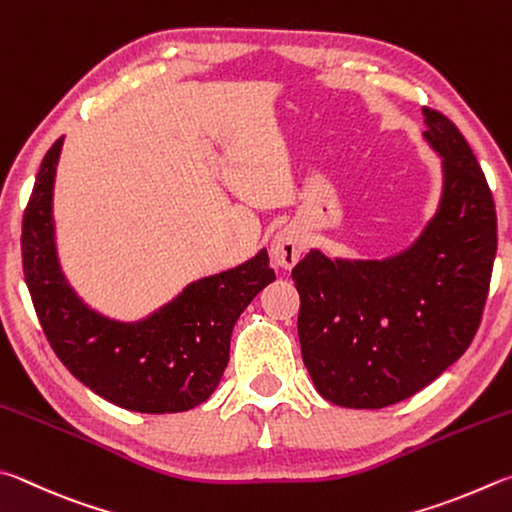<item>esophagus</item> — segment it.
<instances>
[{"label":"esophagus","instance_id":"esophagus-1","mask_svg":"<svg viewBox=\"0 0 512 512\" xmlns=\"http://www.w3.org/2000/svg\"><path fill=\"white\" fill-rule=\"evenodd\" d=\"M303 249H306V236H303L301 227L290 224V227L281 229L272 238L270 256L276 267H281V270H292V267L299 263Z\"/></svg>","mask_w":512,"mask_h":512}]
</instances>
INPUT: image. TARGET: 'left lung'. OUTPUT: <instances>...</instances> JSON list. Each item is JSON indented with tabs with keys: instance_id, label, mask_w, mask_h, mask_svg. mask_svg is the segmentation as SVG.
Returning a JSON list of instances; mask_svg holds the SVG:
<instances>
[{
	"instance_id": "8db88e82",
	"label": "left lung",
	"mask_w": 512,
	"mask_h": 512,
	"mask_svg": "<svg viewBox=\"0 0 512 512\" xmlns=\"http://www.w3.org/2000/svg\"><path fill=\"white\" fill-rule=\"evenodd\" d=\"M423 139L443 166L432 220L382 261L310 254L292 270L299 342L315 389L348 409L414 396L468 351L497 254L495 200L459 128L423 107Z\"/></svg>"
}]
</instances>
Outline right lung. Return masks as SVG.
I'll use <instances>...</instances> for the list:
<instances>
[{"mask_svg": "<svg viewBox=\"0 0 512 512\" xmlns=\"http://www.w3.org/2000/svg\"><path fill=\"white\" fill-rule=\"evenodd\" d=\"M60 137L42 159L22 222V263L35 315L53 353L98 396L139 414L188 411L218 389L231 333L276 274L267 249L227 272L204 276L139 321L87 306L62 272L53 224Z\"/></svg>", "mask_w": 512, "mask_h": 512, "instance_id": "right-lung-1", "label": "right lung"}]
</instances>
